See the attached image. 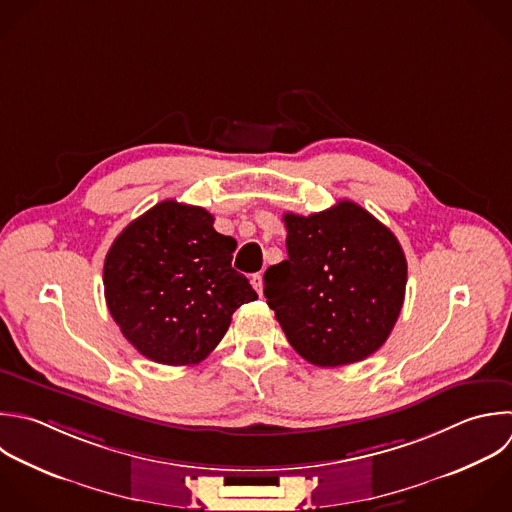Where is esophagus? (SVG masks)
I'll return each mask as SVG.
<instances>
[{"label":"esophagus","mask_w":512,"mask_h":512,"mask_svg":"<svg viewBox=\"0 0 512 512\" xmlns=\"http://www.w3.org/2000/svg\"><path fill=\"white\" fill-rule=\"evenodd\" d=\"M250 282H252V286H254V290L262 296V274L258 272V274H252V278H250Z\"/></svg>","instance_id":"34e87169"}]
</instances>
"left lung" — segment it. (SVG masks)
<instances>
[{"label":"left lung","mask_w":512,"mask_h":512,"mask_svg":"<svg viewBox=\"0 0 512 512\" xmlns=\"http://www.w3.org/2000/svg\"><path fill=\"white\" fill-rule=\"evenodd\" d=\"M284 224L288 258L264 272V296L288 342L316 366L368 358L402 310L400 242L350 200L310 216L284 214Z\"/></svg>","instance_id":"left-lung-1"}]
</instances>
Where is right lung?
<instances>
[{"mask_svg":"<svg viewBox=\"0 0 512 512\" xmlns=\"http://www.w3.org/2000/svg\"><path fill=\"white\" fill-rule=\"evenodd\" d=\"M234 250L200 206L164 200L130 222L104 262L106 304L126 340L158 364L204 360L236 308L258 298L232 268Z\"/></svg>","mask_w":512,"mask_h":512,"instance_id":"obj_1","label":"right lung"}]
</instances>
